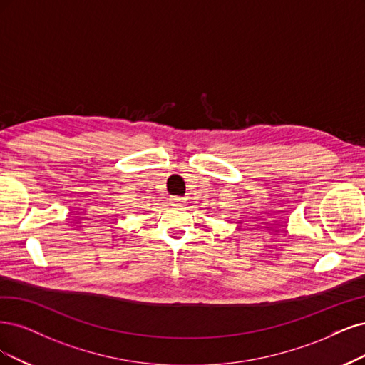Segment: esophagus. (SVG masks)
Segmentation results:
<instances>
[{
  "mask_svg": "<svg viewBox=\"0 0 365 365\" xmlns=\"http://www.w3.org/2000/svg\"><path fill=\"white\" fill-rule=\"evenodd\" d=\"M170 202L173 206H180L183 203V198L182 197H171Z\"/></svg>",
  "mask_w": 365,
  "mask_h": 365,
  "instance_id": "1",
  "label": "esophagus"
}]
</instances>
